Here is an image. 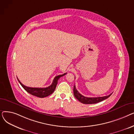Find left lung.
<instances>
[{"instance_id":"obj_1","label":"left lung","mask_w":134,"mask_h":134,"mask_svg":"<svg viewBox=\"0 0 134 134\" xmlns=\"http://www.w3.org/2000/svg\"><path fill=\"white\" fill-rule=\"evenodd\" d=\"M73 93L74 97L81 103L85 104H96L97 103L100 102L105 99L108 98L111 94H109V96H104V97H86L81 94L75 88V86L74 85L73 88Z\"/></svg>"}]
</instances>
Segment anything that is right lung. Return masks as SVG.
Listing matches in <instances>:
<instances>
[{"label":"right lung","instance_id":"right-lung-1","mask_svg":"<svg viewBox=\"0 0 134 134\" xmlns=\"http://www.w3.org/2000/svg\"><path fill=\"white\" fill-rule=\"evenodd\" d=\"M67 73L55 76L53 80L52 85L45 88H38V87L36 88V87H27L24 85L23 83H21L18 78L17 79L21 85V86L24 88V89L26 91V92L31 94V95L35 96L39 98H44L53 93L54 90H55L56 85H57L58 80L60 79V78H61V77L64 76Z\"/></svg>","mask_w":134,"mask_h":134}]
</instances>
